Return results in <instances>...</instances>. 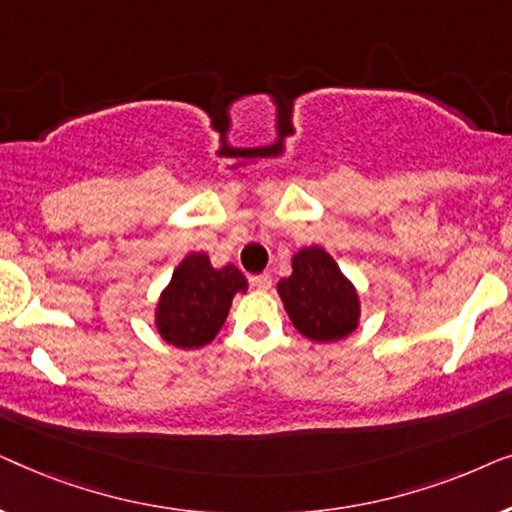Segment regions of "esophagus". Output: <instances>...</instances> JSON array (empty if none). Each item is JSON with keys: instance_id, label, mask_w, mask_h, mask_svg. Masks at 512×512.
Masks as SVG:
<instances>
[{"instance_id": "esophagus-1", "label": "esophagus", "mask_w": 512, "mask_h": 512, "mask_svg": "<svg viewBox=\"0 0 512 512\" xmlns=\"http://www.w3.org/2000/svg\"><path fill=\"white\" fill-rule=\"evenodd\" d=\"M249 282H251V286H254V289H258V291H268L270 286H272V277L265 275V272H263V275H254V277H251Z\"/></svg>"}]
</instances>
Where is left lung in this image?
Wrapping results in <instances>:
<instances>
[{
  "label": "left lung",
  "instance_id": "1",
  "mask_svg": "<svg viewBox=\"0 0 512 512\" xmlns=\"http://www.w3.org/2000/svg\"><path fill=\"white\" fill-rule=\"evenodd\" d=\"M277 293L291 324L307 340L338 342L359 328V291L319 244L293 254L291 275L279 279Z\"/></svg>",
  "mask_w": 512,
  "mask_h": 512
}]
</instances>
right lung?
<instances>
[{"mask_svg":"<svg viewBox=\"0 0 512 512\" xmlns=\"http://www.w3.org/2000/svg\"><path fill=\"white\" fill-rule=\"evenodd\" d=\"M247 289V277L233 263L214 268L205 251H191L160 291L153 324L172 347L200 349L226 324L235 293H247Z\"/></svg>","mask_w":512,"mask_h":512,"instance_id":"obj_1","label":"right lung"}]
</instances>
